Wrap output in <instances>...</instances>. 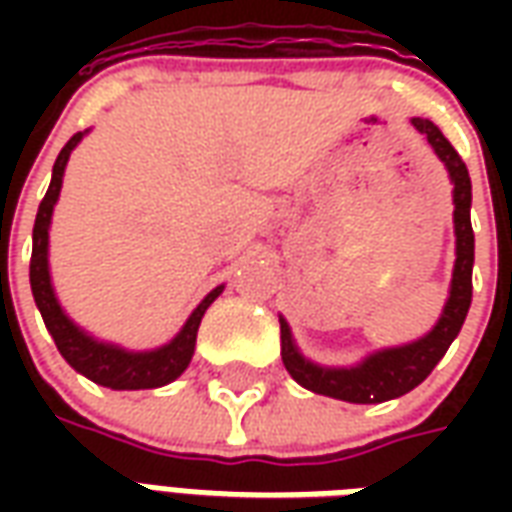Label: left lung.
Returning a JSON list of instances; mask_svg holds the SVG:
<instances>
[{"mask_svg":"<svg viewBox=\"0 0 512 512\" xmlns=\"http://www.w3.org/2000/svg\"><path fill=\"white\" fill-rule=\"evenodd\" d=\"M419 134L428 139V145L436 150V156L444 161L452 180V222H455V268H452V285L447 304L441 310V318L425 337L414 343L384 348L370 354L365 362L356 367H321L304 359L293 343V334L285 318H279L282 329V362L288 367L296 384H301L318 395L337 397L348 403H384L392 397L411 392L430 376V370L439 365V359L447 354L452 340L461 332L466 312L472 304V266H474V233H472V180L469 169L458 156V150L447 142V136L430 120L414 117L411 120Z\"/></svg>","mask_w":512,"mask_h":512,"instance_id":"obj_1","label":"left lung"}]
</instances>
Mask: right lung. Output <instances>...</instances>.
Returning a JSON list of instances; mask_svg holds the SVG:
<instances>
[{
	"label": "right lung",
	"mask_w": 512,
	"mask_h": 512,
	"mask_svg": "<svg viewBox=\"0 0 512 512\" xmlns=\"http://www.w3.org/2000/svg\"><path fill=\"white\" fill-rule=\"evenodd\" d=\"M84 134H73L68 139V145L62 147L60 156L54 161L51 169V183L46 197L40 200L38 216H35V227H32V260H29V285H32V296L38 304L40 315L46 329L57 343V351L62 359L82 373L90 381L109 389H156L164 386L189 367L191 356H194V343H197V329L205 310L211 307L213 299L222 293V285L211 290L205 299L200 301V307L191 312L189 321L183 323L180 329L167 345L153 348V351H126L120 345L101 343L87 332H82L76 323L65 315L60 307V301L54 296L49 274V224L57 197L62 189V175H65V164L71 158V150L82 142Z\"/></svg>",
	"instance_id": "1"
}]
</instances>
